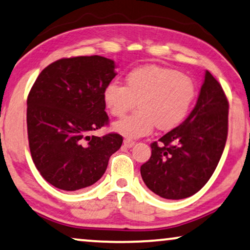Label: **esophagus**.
<instances>
[{
	"mask_svg": "<svg viewBox=\"0 0 250 250\" xmlns=\"http://www.w3.org/2000/svg\"><path fill=\"white\" fill-rule=\"evenodd\" d=\"M124 145H125V147H126V148H131V147L135 145V142H133V140H131V139L125 138L124 140Z\"/></svg>",
	"mask_w": 250,
	"mask_h": 250,
	"instance_id": "obj_1",
	"label": "esophagus"
}]
</instances>
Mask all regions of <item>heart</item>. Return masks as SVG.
<instances>
[{
  "label": "heart",
  "instance_id": "heart-1",
  "mask_svg": "<svg viewBox=\"0 0 250 250\" xmlns=\"http://www.w3.org/2000/svg\"><path fill=\"white\" fill-rule=\"evenodd\" d=\"M196 88L190 77L177 70L155 64L130 71L125 86L117 80L103 90V102L113 117H122L137 102L138 111L114 122L113 129L126 138L149 135L154 126L171 130L184 121L195 100Z\"/></svg>",
  "mask_w": 250,
  "mask_h": 250
}]
</instances>
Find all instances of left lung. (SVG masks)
Listing matches in <instances>:
<instances>
[{
    "mask_svg": "<svg viewBox=\"0 0 250 250\" xmlns=\"http://www.w3.org/2000/svg\"><path fill=\"white\" fill-rule=\"evenodd\" d=\"M228 115L229 102L222 86L206 71L189 117L150 144L152 155L140 167L147 188L167 199H184L199 191L222 156Z\"/></svg>",
    "mask_w": 250,
    "mask_h": 250,
    "instance_id": "left-lung-1",
    "label": "left lung"
}]
</instances>
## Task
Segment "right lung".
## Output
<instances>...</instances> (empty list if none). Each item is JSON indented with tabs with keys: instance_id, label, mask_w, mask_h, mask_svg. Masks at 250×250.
<instances>
[{
	"instance_id": "obj_1",
	"label": "right lung",
	"mask_w": 250,
	"mask_h": 250,
	"mask_svg": "<svg viewBox=\"0 0 250 250\" xmlns=\"http://www.w3.org/2000/svg\"><path fill=\"white\" fill-rule=\"evenodd\" d=\"M114 61L100 55L58 60L37 77L27 98V131L35 167L65 191L100 180L122 136H90L108 125L103 90L117 76Z\"/></svg>"
}]
</instances>
